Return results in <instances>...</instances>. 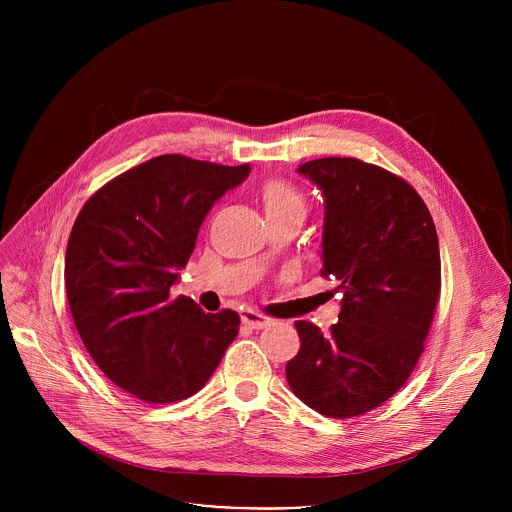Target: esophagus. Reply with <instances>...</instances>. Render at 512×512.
Listing matches in <instances>:
<instances>
[{
  "label": "esophagus",
  "mask_w": 512,
  "mask_h": 512,
  "mask_svg": "<svg viewBox=\"0 0 512 512\" xmlns=\"http://www.w3.org/2000/svg\"><path fill=\"white\" fill-rule=\"evenodd\" d=\"M243 324H247L249 328H255V330H263V328L271 326V324H273V320H271L269 316H263V314H259V312L247 310V312L243 314Z\"/></svg>",
  "instance_id": "34e87169"
}]
</instances>
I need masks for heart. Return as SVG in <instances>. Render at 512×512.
<instances>
[{
  "label": "heart",
  "mask_w": 512,
  "mask_h": 512,
  "mask_svg": "<svg viewBox=\"0 0 512 512\" xmlns=\"http://www.w3.org/2000/svg\"><path fill=\"white\" fill-rule=\"evenodd\" d=\"M261 200L265 206L267 218L281 216H306V198L304 194L283 180H269L261 188Z\"/></svg>",
  "instance_id": "obj_1"
}]
</instances>
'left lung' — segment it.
<instances>
[{
	"label": "left lung",
	"instance_id": "8db88e82",
	"mask_svg": "<svg viewBox=\"0 0 512 512\" xmlns=\"http://www.w3.org/2000/svg\"><path fill=\"white\" fill-rule=\"evenodd\" d=\"M298 172L324 194L322 275L338 279V322L298 320L289 389L314 411L348 419L393 397L413 373L440 300L433 218L411 184L356 158H320Z\"/></svg>",
	"mask_w": 512,
	"mask_h": 512
}]
</instances>
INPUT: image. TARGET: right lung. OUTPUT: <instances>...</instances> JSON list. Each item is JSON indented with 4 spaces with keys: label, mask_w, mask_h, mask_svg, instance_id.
Returning <instances> with one entry per match:
<instances>
[{
    "label": "right lung",
    "mask_w": 512,
    "mask_h": 512,
    "mask_svg": "<svg viewBox=\"0 0 512 512\" xmlns=\"http://www.w3.org/2000/svg\"><path fill=\"white\" fill-rule=\"evenodd\" d=\"M249 172L166 154L113 178L81 208L66 245V298L91 358L125 393L182 401L237 338V312L206 314L170 287L212 204Z\"/></svg>",
    "instance_id": "right-lung-1"
}]
</instances>
